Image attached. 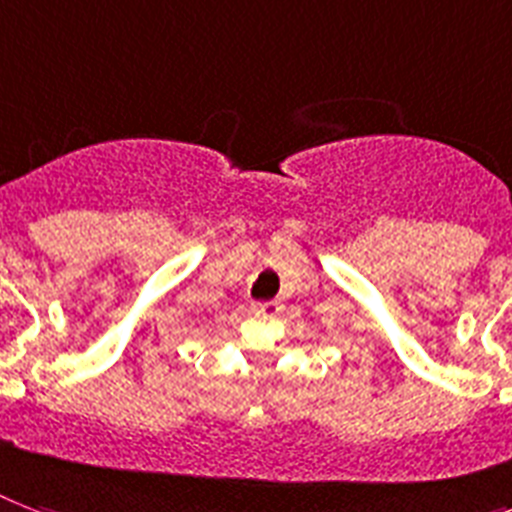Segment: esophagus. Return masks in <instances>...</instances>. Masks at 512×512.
Wrapping results in <instances>:
<instances>
[{
  "label": "esophagus",
  "mask_w": 512,
  "mask_h": 512,
  "mask_svg": "<svg viewBox=\"0 0 512 512\" xmlns=\"http://www.w3.org/2000/svg\"><path fill=\"white\" fill-rule=\"evenodd\" d=\"M255 310L263 315H278L281 313V302H276V299H268V302H255Z\"/></svg>",
  "instance_id": "esophagus-1"
}]
</instances>
